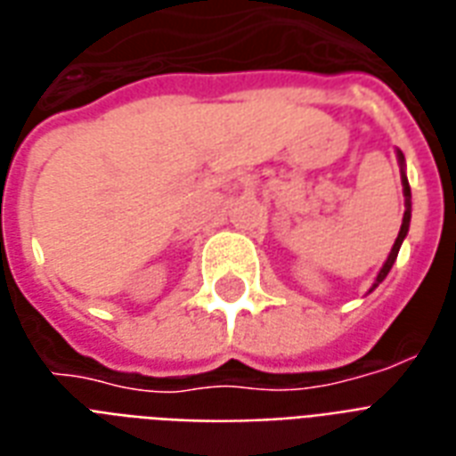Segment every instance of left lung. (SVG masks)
Listing matches in <instances>:
<instances>
[{
  "mask_svg": "<svg viewBox=\"0 0 456 456\" xmlns=\"http://www.w3.org/2000/svg\"><path fill=\"white\" fill-rule=\"evenodd\" d=\"M398 165H401V184H403V199H405V211H403V224H401V231H398V238L396 242H394V248H391V252H388L387 262H384V267L379 269L377 279H374V284H371V289L369 291H374V289L387 279V274L391 272V267H394V262H396L398 257V250H401V245H403L405 235H408V228H411V184H408V177H405V158L403 152L398 151Z\"/></svg>",
  "mask_w": 456,
  "mask_h": 456,
  "instance_id": "1",
  "label": "left lung"
}]
</instances>
